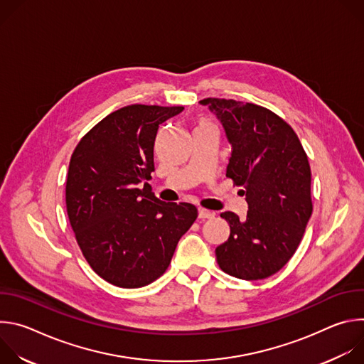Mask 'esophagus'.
I'll return each mask as SVG.
<instances>
[{
    "instance_id": "esophagus-1",
    "label": "esophagus",
    "mask_w": 364,
    "mask_h": 364,
    "mask_svg": "<svg viewBox=\"0 0 364 364\" xmlns=\"http://www.w3.org/2000/svg\"><path fill=\"white\" fill-rule=\"evenodd\" d=\"M198 218L200 219H213L215 213L210 210H205V209H198Z\"/></svg>"
}]
</instances>
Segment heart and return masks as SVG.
I'll return each instance as SVG.
<instances>
[{"instance_id":"heart-1","label":"heart","mask_w":364,"mask_h":364,"mask_svg":"<svg viewBox=\"0 0 364 364\" xmlns=\"http://www.w3.org/2000/svg\"><path fill=\"white\" fill-rule=\"evenodd\" d=\"M201 124H209V122H201Z\"/></svg>"}]
</instances>
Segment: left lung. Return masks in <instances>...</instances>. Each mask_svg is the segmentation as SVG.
I'll return each instance as SVG.
<instances>
[{
    "instance_id": "1",
    "label": "left lung",
    "mask_w": 364,
    "mask_h": 364,
    "mask_svg": "<svg viewBox=\"0 0 364 364\" xmlns=\"http://www.w3.org/2000/svg\"><path fill=\"white\" fill-rule=\"evenodd\" d=\"M200 103L225 128L232 145L226 177L247 203L245 219L220 215L230 235L216 247L218 264L239 279H265L292 257L313 213L306 154L294 129L264 107L219 97Z\"/></svg>"
}]
</instances>
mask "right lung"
Segmentation results:
<instances>
[{
  "instance_id": "add662e5",
  "label": "right lung",
  "mask_w": 364,
  "mask_h": 364,
  "mask_svg": "<svg viewBox=\"0 0 364 364\" xmlns=\"http://www.w3.org/2000/svg\"><path fill=\"white\" fill-rule=\"evenodd\" d=\"M183 107L129 105L96 124L75 148L66 209L92 269L121 288H139L168 268L197 218L190 203H164L141 183L154 171L160 127Z\"/></svg>"
}]
</instances>
